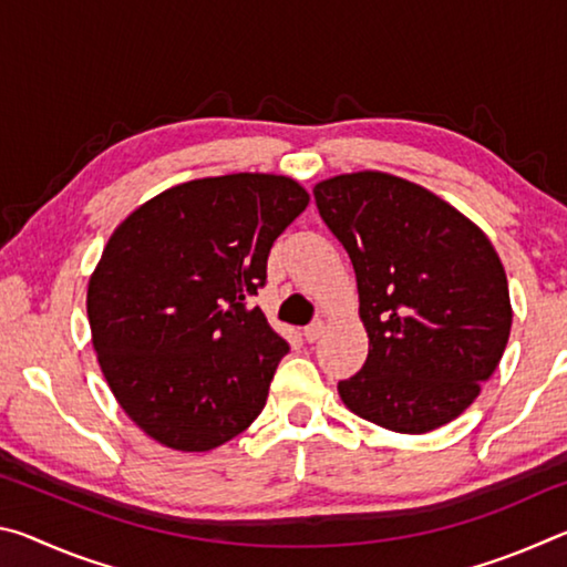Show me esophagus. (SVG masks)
<instances>
[{
	"label": "esophagus",
	"mask_w": 567,
	"mask_h": 567,
	"mask_svg": "<svg viewBox=\"0 0 567 567\" xmlns=\"http://www.w3.org/2000/svg\"><path fill=\"white\" fill-rule=\"evenodd\" d=\"M322 332H324V324H322V320H315L312 324H307L305 328V340L307 342H318L320 338H322Z\"/></svg>",
	"instance_id": "34e87169"
}]
</instances>
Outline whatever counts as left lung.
<instances>
[{
  "instance_id": "1",
  "label": "left lung",
  "mask_w": 567,
  "mask_h": 567,
  "mask_svg": "<svg viewBox=\"0 0 567 567\" xmlns=\"http://www.w3.org/2000/svg\"><path fill=\"white\" fill-rule=\"evenodd\" d=\"M348 249L370 338L368 360L338 382L344 405L395 433H430L473 405L511 338L501 257L483 229L425 187L354 172L312 189Z\"/></svg>"
}]
</instances>
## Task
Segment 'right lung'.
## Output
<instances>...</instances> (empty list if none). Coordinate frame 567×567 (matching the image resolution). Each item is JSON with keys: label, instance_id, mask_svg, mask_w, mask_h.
<instances>
[{"label": "right lung", "instance_id": "right-lung-1", "mask_svg": "<svg viewBox=\"0 0 567 567\" xmlns=\"http://www.w3.org/2000/svg\"><path fill=\"white\" fill-rule=\"evenodd\" d=\"M310 195L290 177H205L134 209L90 277L100 368L122 410L182 453H205L260 415L290 350L249 297Z\"/></svg>", "mask_w": 567, "mask_h": 567}]
</instances>
